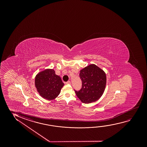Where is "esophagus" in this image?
<instances>
[{"label": "esophagus", "instance_id": "obj_1", "mask_svg": "<svg viewBox=\"0 0 147 147\" xmlns=\"http://www.w3.org/2000/svg\"><path fill=\"white\" fill-rule=\"evenodd\" d=\"M66 84H71V82L70 81H67V82H66Z\"/></svg>", "mask_w": 147, "mask_h": 147}]
</instances>
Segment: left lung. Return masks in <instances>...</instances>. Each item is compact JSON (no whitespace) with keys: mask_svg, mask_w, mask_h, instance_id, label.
Segmentation results:
<instances>
[{"mask_svg":"<svg viewBox=\"0 0 147 147\" xmlns=\"http://www.w3.org/2000/svg\"><path fill=\"white\" fill-rule=\"evenodd\" d=\"M79 76L82 88L75 90L79 99L84 103L98 100L105 91L107 76L105 71L95 64H90L81 70Z\"/></svg>","mask_w":147,"mask_h":147,"instance_id":"obj_1","label":"left lung"}]
</instances>
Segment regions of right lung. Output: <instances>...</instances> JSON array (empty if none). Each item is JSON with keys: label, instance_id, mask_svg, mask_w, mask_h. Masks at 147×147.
<instances>
[{"label": "right lung", "instance_id": "right-lung-1", "mask_svg": "<svg viewBox=\"0 0 147 147\" xmlns=\"http://www.w3.org/2000/svg\"><path fill=\"white\" fill-rule=\"evenodd\" d=\"M34 84L40 95L51 100L58 96L64 84L54 69H46L36 74Z\"/></svg>", "mask_w": 147, "mask_h": 147}]
</instances>
